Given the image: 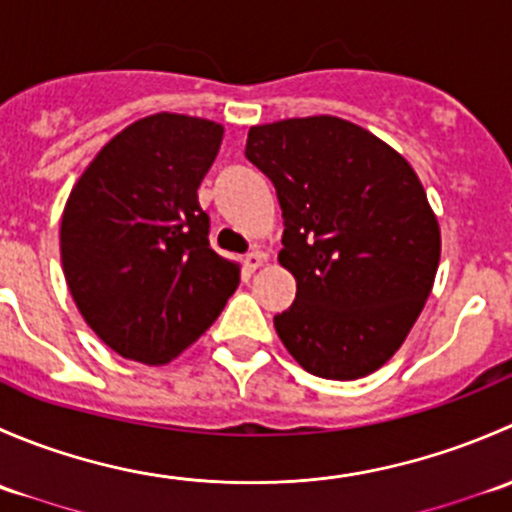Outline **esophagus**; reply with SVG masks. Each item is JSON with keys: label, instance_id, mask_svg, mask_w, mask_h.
<instances>
[{"label": "esophagus", "instance_id": "1", "mask_svg": "<svg viewBox=\"0 0 512 512\" xmlns=\"http://www.w3.org/2000/svg\"><path fill=\"white\" fill-rule=\"evenodd\" d=\"M262 260H265V257H262L260 252H247V255H245V260H242V262H245V267H247V270H250V272H255L257 267L262 265Z\"/></svg>", "mask_w": 512, "mask_h": 512}]
</instances>
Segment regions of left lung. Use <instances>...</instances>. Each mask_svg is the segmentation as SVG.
I'll use <instances>...</instances> for the list:
<instances>
[{
    "label": "left lung",
    "mask_w": 512,
    "mask_h": 512,
    "mask_svg": "<svg viewBox=\"0 0 512 512\" xmlns=\"http://www.w3.org/2000/svg\"><path fill=\"white\" fill-rule=\"evenodd\" d=\"M245 158L272 180L280 265L297 280L275 329L302 369L352 381L404 344L431 294L438 220L414 168L337 116L252 126Z\"/></svg>",
    "instance_id": "1"
}]
</instances>
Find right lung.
I'll return each instance as SVG.
<instances>
[{
	"mask_svg": "<svg viewBox=\"0 0 512 512\" xmlns=\"http://www.w3.org/2000/svg\"><path fill=\"white\" fill-rule=\"evenodd\" d=\"M223 141L205 118L156 113L101 148L61 218V265L106 347L165 364L223 312L240 267L210 247L198 188Z\"/></svg>",
	"mask_w": 512,
	"mask_h": 512,
	"instance_id": "obj_1",
	"label": "right lung"
}]
</instances>
